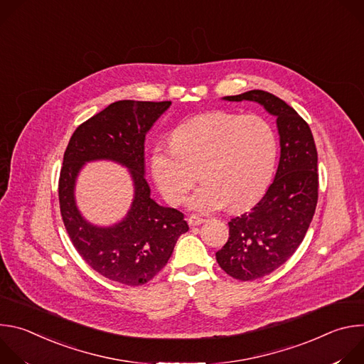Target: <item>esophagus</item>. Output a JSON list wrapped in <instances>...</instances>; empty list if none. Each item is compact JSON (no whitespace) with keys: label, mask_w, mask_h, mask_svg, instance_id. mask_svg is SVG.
Returning a JSON list of instances; mask_svg holds the SVG:
<instances>
[{"label":"esophagus","mask_w":364,"mask_h":364,"mask_svg":"<svg viewBox=\"0 0 364 364\" xmlns=\"http://www.w3.org/2000/svg\"><path fill=\"white\" fill-rule=\"evenodd\" d=\"M187 222H188V225H190V226H198V225H201V223L204 222V219H203V218H200V216L191 215V216L187 219Z\"/></svg>","instance_id":"obj_1"}]
</instances>
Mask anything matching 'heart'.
<instances>
[{
	"label": "heart",
	"mask_w": 364,
	"mask_h": 364,
	"mask_svg": "<svg viewBox=\"0 0 364 364\" xmlns=\"http://www.w3.org/2000/svg\"><path fill=\"white\" fill-rule=\"evenodd\" d=\"M171 144L154 149L151 171L164 198L174 205L184 201L198 174L204 181L188 198L198 213L226 204L242 209L261 197L272 180L278 141L261 115L226 111L197 115L173 131Z\"/></svg>",
	"instance_id": "obj_1"
}]
</instances>
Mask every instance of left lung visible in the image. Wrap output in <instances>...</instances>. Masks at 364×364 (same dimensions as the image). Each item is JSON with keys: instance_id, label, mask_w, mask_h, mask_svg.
<instances>
[{"instance_id": "left-lung-1", "label": "left lung", "mask_w": 364, "mask_h": 364, "mask_svg": "<svg viewBox=\"0 0 364 364\" xmlns=\"http://www.w3.org/2000/svg\"><path fill=\"white\" fill-rule=\"evenodd\" d=\"M226 100H253L277 117L281 159L274 183L252 209L229 222V239L216 252L232 278L253 281L269 275L294 255L316 213L318 155L308 124L287 102L265 90H249Z\"/></svg>"}]
</instances>
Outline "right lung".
Listing matches in <instances>:
<instances>
[{
	"label": "right lung",
	"mask_w": 364,
	"mask_h": 364,
	"mask_svg": "<svg viewBox=\"0 0 364 364\" xmlns=\"http://www.w3.org/2000/svg\"><path fill=\"white\" fill-rule=\"evenodd\" d=\"M171 105L164 102L118 100L80 124L65 151L59 177L60 213L83 261L118 284L138 287L168 262L177 239L188 230L184 215L149 197L144 177V141ZM112 159L130 168L136 194L127 218L111 228L87 224L74 203V181L87 161Z\"/></svg>",
	"instance_id": "add662e5"
}]
</instances>
